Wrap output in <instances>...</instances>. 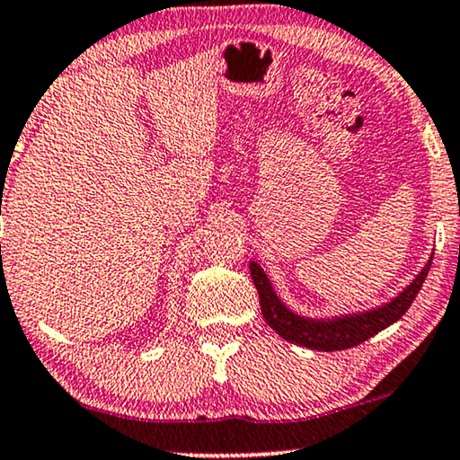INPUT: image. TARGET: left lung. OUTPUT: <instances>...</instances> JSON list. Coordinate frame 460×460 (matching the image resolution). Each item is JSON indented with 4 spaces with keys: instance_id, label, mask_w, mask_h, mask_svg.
Masks as SVG:
<instances>
[{
    "instance_id": "left-lung-1",
    "label": "left lung",
    "mask_w": 460,
    "mask_h": 460,
    "mask_svg": "<svg viewBox=\"0 0 460 460\" xmlns=\"http://www.w3.org/2000/svg\"><path fill=\"white\" fill-rule=\"evenodd\" d=\"M431 260L427 261L423 272H420L398 297L389 301L387 305L376 307L373 312L351 314V316L335 320H305L297 316V314L288 312L287 307L280 304V299L276 297L272 285H270L263 270L257 266V263H251L249 268L251 279H253L257 293H260L263 318H266V323L272 326L282 339H287V341L291 343H299L310 349L339 351L356 348V345L364 343L367 339L376 335V332L383 329H387L389 324H394L395 320L404 316L414 297H417V293L420 291V287H423L427 272H429L431 268Z\"/></svg>"
}]
</instances>
